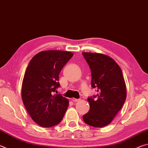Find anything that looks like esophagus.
Here are the masks:
<instances>
[{"label": "esophagus", "mask_w": 148, "mask_h": 148, "mask_svg": "<svg viewBox=\"0 0 148 148\" xmlns=\"http://www.w3.org/2000/svg\"><path fill=\"white\" fill-rule=\"evenodd\" d=\"M72 101H73L74 102H79L80 100L79 99H75V98H73V99H72Z\"/></svg>", "instance_id": "obj_1"}]
</instances>
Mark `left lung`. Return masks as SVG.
<instances>
[{
    "instance_id": "8db88e82",
    "label": "left lung",
    "mask_w": 148,
    "mask_h": 148,
    "mask_svg": "<svg viewBox=\"0 0 148 148\" xmlns=\"http://www.w3.org/2000/svg\"><path fill=\"white\" fill-rule=\"evenodd\" d=\"M91 71V86L98 94L88 97L90 109L83 116L86 124L106 126L114 119L126 100V86L121 69L111 57L97 53H82Z\"/></svg>"
}]
</instances>
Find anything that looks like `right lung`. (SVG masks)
<instances>
[{"label":"right lung","instance_id":"1","mask_svg":"<svg viewBox=\"0 0 148 148\" xmlns=\"http://www.w3.org/2000/svg\"><path fill=\"white\" fill-rule=\"evenodd\" d=\"M73 53L49 50L37 53L24 75L21 97L32 120L43 127L59 124L69 106V100L55 94L60 87L59 75Z\"/></svg>","mask_w":148,"mask_h":148}]
</instances>
